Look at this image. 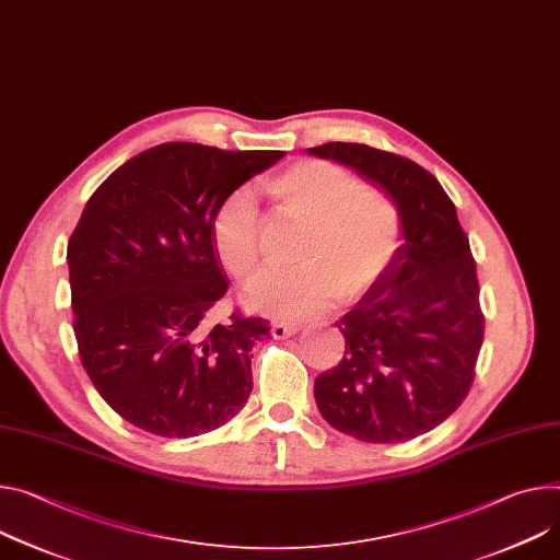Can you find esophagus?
<instances>
[{
	"instance_id": "esophagus-1",
	"label": "esophagus",
	"mask_w": 560,
	"mask_h": 560,
	"mask_svg": "<svg viewBox=\"0 0 560 560\" xmlns=\"http://www.w3.org/2000/svg\"><path fill=\"white\" fill-rule=\"evenodd\" d=\"M301 330V326L299 324H272V328H270V332H272V337L275 339H285V337H292V335H296Z\"/></svg>"
}]
</instances>
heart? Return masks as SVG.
Returning <instances> with one entry per match:
<instances>
[{
    "label": "heart",
    "mask_w": 560,
    "mask_h": 560,
    "mask_svg": "<svg viewBox=\"0 0 560 560\" xmlns=\"http://www.w3.org/2000/svg\"><path fill=\"white\" fill-rule=\"evenodd\" d=\"M279 214L303 221L294 259L266 270L245 290V306L281 319L322 313L328 303H352L388 270L399 245L393 200L362 187L350 172L326 161H299L264 180ZM212 243L225 270L247 281L259 268V212L247 189H236L212 221Z\"/></svg>",
    "instance_id": "obj_1"
}]
</instances>
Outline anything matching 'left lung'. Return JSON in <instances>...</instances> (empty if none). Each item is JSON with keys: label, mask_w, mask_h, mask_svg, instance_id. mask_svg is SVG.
I'll list each match as a JSON object with an SVG mask.
<instances>
[{"label": "left lung", "mask_w": 560, "mask_h": 560, "mask_svg": "<svg viewBox=\"0 0 560 560\" xmlns=\"http://www.w3.org/2000/svg\"><path fill=\"white\" fill-rule=\"evenodd\" d=\"M308 154L384 189L401 238L382 279L335 324L346 352L315 380L319 413L362 442L413 440L442 424L474 382L485 317L469 238L438 178L418 163L358 142Z\"/></svg>", "instance_id": "1"}]
</instances>
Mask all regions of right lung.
I'll return each mask as SVG.
<instances>
[{
  "instance_id": "add662e5",
  "label": "right lung",
  "mask_w": 560,
  "mask_h": 560,
  "mask_svg": "<svg viewBox=\"0 0 560 560\" xmlns=\"http://www.w3.org/2000/svg\"><path fill=\"white\" fill-rule=\"evenodd\" d=\"M285 151L165 142L100 185L67 247L73 330L95 390L129 424L194 438L230 422L252 393L264 319L208 326L228 292L212 243L223 200Z\"/></svg>"
}]
</instances>
